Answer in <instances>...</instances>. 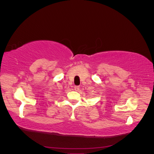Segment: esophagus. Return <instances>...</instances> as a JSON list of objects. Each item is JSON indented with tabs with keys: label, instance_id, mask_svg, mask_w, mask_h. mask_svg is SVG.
<instances>
[{
	"label": "esophagus",
	"instance_id": "1",
	"mask_svg": "<svg viewBox=\"0 0 154 154\" xmlns=\"http://www.w3.org/2000/svg\"><path fill=\"white\" fill-rule=\"evenodd\" d=\"M74 90L75 91H78L79 89H80V87L79 86H74Z\"/></svg>",
	"mask_w": 154,
	"mask_h": 154
}]
</instances>
